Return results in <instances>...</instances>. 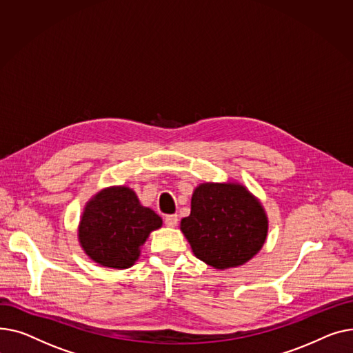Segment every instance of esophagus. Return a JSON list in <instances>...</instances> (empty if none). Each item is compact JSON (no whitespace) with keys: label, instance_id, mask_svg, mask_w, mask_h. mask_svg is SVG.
<instances>
[{"label":"esophagus","instance_id":"esophagus-1","mask_svg":"<svg viewBox=\"0 0 353 353\" xmlns=\"http://www.w3.org/2000/svg\"><path fill=\"white\" fill-rule=\"evenodd\" d=\"M163 222H165V225H167V226L174 228V226L178 225V215H167V216L163 218Z\"/></svg>","mask_w":353,"mask_h":353}]
</instances>
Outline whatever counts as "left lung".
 Wrapping results in <instances>:
<instances>
[{
	"instance_id": "1",
	"label": "left lung",
	"mask_w": 353,
	"mask_h": 353,
	"mask_svg": "<svg viewBox=\"0 0 353 353\" xmlns=\"http://www.w3.org/2000/svg\"><path fill=\"white\" fill-rule=\"evenodd\" d=\"M181 231L198 259L228 269L243 265L261 251L268 218L243 185L205 182L192 194L191 214L181 221Z\"/></svg>"
}]
</instances>
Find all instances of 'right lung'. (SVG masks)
I'll use <instances>...</instances> for the list:
<instances>
[{
    "label": "right lung",
    "instance_id": "obj_1",
    "mask_svg": "<svg viewBox=\"0 0 353 353\" xmlns=\"http://www.w3.org/2000/svg\"><path fill=\"white\" fill-rule=\"evenodd\" d=\"M161 225V216L142 206L128 186H111L99 191L85 205L78 239L94 262L127 269L139 258L141 246L150 234Z\"/></svg>",
    "mask_w": 353,
    "mask_h": 353
}]
</instances>
